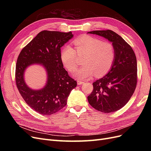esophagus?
Listing matches in <instances>:
<instances>
[{"mask_svg":"<svg viewBox=\"0 0 151 151\" xmlns=\"http://www.w3.org/2000/svg\"><path fill=\"white\" fill-rule=\"evenodd\" d=\"M83 83H84L83 81H82L81 80H77V84H78V85H81Z\"/></svg>","mask_w":151,"mask_h":151,"instance_id":"1","label":"esophagus"}]
</instances>
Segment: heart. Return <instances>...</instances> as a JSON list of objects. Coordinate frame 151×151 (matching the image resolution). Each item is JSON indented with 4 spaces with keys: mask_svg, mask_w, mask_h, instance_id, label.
<instances>
[{
    "mask_svg": "<svg viewBox=\"0 0 151 151\" xmlns=\"http://www.w3.org/2000/svg\"><path fill=\"white\" fill-rule=\"evenodd\" d=\"M75 49L67 45L61 50L60 58L63 64L70 72H74L79 65V57L84 55V65L77 70L75 76L87 79L94 74L101 77L111 68L116 57L114 45L108 42L89 35H84L73 41Z\"/></svg>",
    "mask_w": 151,
    "mask_h": 151,
    "instance_id": "b5f03b06",
    "label": "heart"
}]
</instances>
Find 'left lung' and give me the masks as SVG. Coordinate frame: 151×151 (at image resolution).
<instances>
[{
  "label": "left lung",
  "instance_id": "8db88e82",
  "mask_svg": "<svg viewBox=\"0 0 151 151\" xmlns=\"http://www.w3.org/2000/svg\"><path fill=\"white\" fill-rule=\"evenodd\" d=\"M112 42L116 51L113 65L108 74L93 83V91L88 96L91 106L103 113L119 110L129 101L137 83V64L130 45L111 30L90 31Z\"/></svg>",
  "mask_w": 151,
  "mask_h": 151
}]
</instances>
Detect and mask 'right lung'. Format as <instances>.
I'll return each mask as SVG.
<instances>
[{
    "mask_svg": "<svg viewBox=\"0 0 151 151\" xmlns=\"http://www.w3.org/2000/svg\"><path fill=\"white\" fill-rule=\"evenodd\" d=\"M73 37L71 31L44 30L22 49L16 66V83L25 102L37 113L50 115L67 104L70 91L77 82L68 76L61 61L60 48ZM40 63L48 74L47 84L40 90L30 89L25 83L24 72L27 66Z\"/></svg>",
    "mask_w": 151,
    "mask_h": 151,
    "instance_id": "right-lung-1",
    "label": "right lung"
}]
</instances>
